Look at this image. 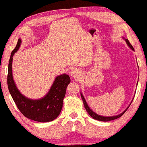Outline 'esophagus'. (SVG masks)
I'll return each mask as SVG.
<instances>
[{
	"instance_id": "1",
	"label": "esophagus",
	"mask_w": 147,
	"mask_h": 147,
	"mask_svg": "<svg viewBox=\"0 0 147 147\" xmlns=\"http://www.w3.org/2000/svg\"><path fill=\"white\" fill-rule=\"evenodd\" d=\"M70 76H71V78H78V71L75 69H72L71 71V73H70Z\"/></svg>"
}]
</instances>
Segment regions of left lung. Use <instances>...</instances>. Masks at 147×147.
I'll return each instance as SVG.
<instances>
[{
    "instance_id": "obj_1",
    "label": "left lung",
    "mask_w": 147,
    "mask_h": 147,
    "mask_svg": "<svg viewBox=\"0 0 147 147\" xmlns=\"http://www.w3.org/2000/svg\"><path fill=\"white\" fill-rule=\"evenodd\" d=\"M124 39H125V38H124ZM125 41H126V43L127 44V45H128V46H129V47H130V48L131 49V50H133V51H135V50H134L133 47V46H132V45H131V44H130V42H129V41L128 40V39H125ZM137 84H138V82H137ZM81 97H82V100H83V102H84V105L85 109H86L87 112L88 113V114L89 115H90V116L91 117H92L93 119H95V120H97V121H112V120L116 119L119 118L120 117L122 116L125 113V111H127V109H128V108L129 107V106L131 105V103H132V101H133V99L132 100L131 102V103L129 104V105L128 106V107H127V109H125V110L124 111H123V113H121V114H119V115H115V116H111V117H104V116L99 115L97 114V113H95V112H93V111L90 109V107H89V106H88V103H87V102H86V99H85L84 97V95H82V93H81Z\"/></svg>"
}]
</instances>
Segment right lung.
I'll use <instances>...</instances> for the list:
<instances>
[{
    "instance_id": "right-lung-1",
    "label": "right lung",
    "mask_w": 147,
    "mask_h": 147,
    "mask_svg": "<svg viewBox=\"0 0 147 147\" xmlns=\"http://www.w3.org/2000/svg\"><path fill=\"white\" fill-rule=\"evenodd\" d=\"M21 42L19 38L10 55L7 76L8 90L17 107L26 117L38 122H50L58 117L62 109L66 88L70 83L69 76L67 74L57 76L47 94L41 99H30L25 97L16 88L12 70V57L18 50Z\"/></svg>"
}]
</instances>
